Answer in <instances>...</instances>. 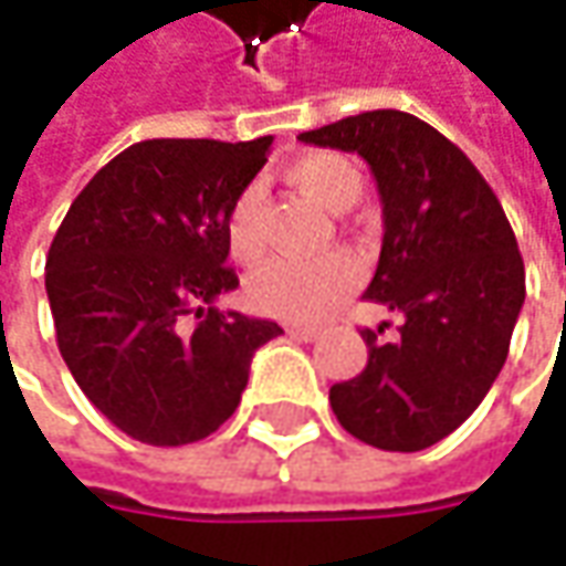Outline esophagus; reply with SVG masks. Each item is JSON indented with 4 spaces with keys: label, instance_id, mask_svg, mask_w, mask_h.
Masks as SVG:
<instances>
[{
    "label": "esophagus",
    "instance_id": "esophagus-1",
    "mask_svg": "<svg viewBox=\"0 0 566 566\" xmlns=\"http://www.w3.org/2000/svg\"><path fill=\"white\" fill-rule=\"evenodd\" d=\"M291 335L294 338H301V342H316L319 338V329H313V326H291Z\"/></svg>",
    "mask_w": 566,
    "mask_h": 566
}]
</instances>
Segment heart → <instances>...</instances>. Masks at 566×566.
<instances>
[{"label": "heart", "mask_w": 566, "mask_h": 566, "mask_svg": "<svg viewBox=\"0 0 566 566\" xmlns=\"http://www.w3.org/2000/svg\"><path fill=\"white\" fill-rule=\"evenodd\" d=\"M284 180L319 202L323 209H348L364 189L355 160L335 151H307L284 167ZM228 250L240 262L262 253V189L243 186L224 221ZM357 262L348 253L313 259H272L259 265L247 282V297L259 313L282 319H313L332 310L357 284Z\"/></svg>", "instance_id": "heart-1"}]
</instances>
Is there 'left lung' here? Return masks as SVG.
Wrapping results in <instances>:
<instances>
[{"label": "left lung", "mask_w": 566, "mask_h": 566, "mask_svg": "<svg viewBox=\"0 0 566 566\" xmlns=\"http://www.w3.org/2000/svg\"><path fill=\"white\" fill-rule=\"evenodd\" d=\"M301 142L370 164L386 231L364 297L402 316L396 338H380L389 323L360 329L367 364L332 386V411L377 450H428L481 406L504 367L526 301L513 228L462 148L411 113H357Z\"/></svg>", "instance_id": "obj_1"}]
</instances>
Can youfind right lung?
<instances>
[{
    "label": "right lung",
    "instance_id": "1",
    "mask_svg": "<svg viewBox=\"0 0 566 566\" xmlns=\"http://www.w3.org/2000/svg\"><path fill=\"white\" fill-rule=\"evenodd\" d=\"M269 145L272 136L129 145L91 177L50 243L62 360L133 440L184 447L214 433L240 406L253 352L282 335L272 319L214 307L240 284L224 265L228 209Z\"/></svg>",
    "mask_w": 566,
    "mask_h": 566
}]
</instances>
